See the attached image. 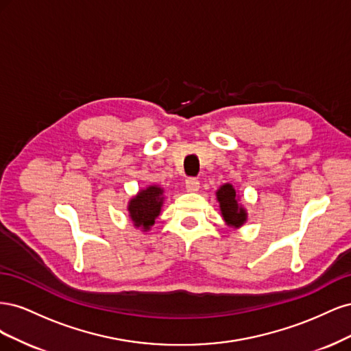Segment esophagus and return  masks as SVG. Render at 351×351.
I'll list each match as a JSON object with an SVG mask.
<instances>
[{
  "mask_svg": "<svg viewBox=\"0 0 351 351\" xmlns=\"http://www.w3.org/2000/svg\"><path fill=\"white\" fill-rule=\"evenodd\" d=\"M186 190H187V192H197V190H199L197 178H193V177L187 178L186 180Z\"/></svg>",
  "mask_w": 351,
  "mask_h": 351,
  "instance_id": "1",
  "label": "esophagus"
}]
</instances>
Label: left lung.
Instances as JSON below:
<instances>
[{
    "label": "left lung",
    "instance_id": "8db88e82",
    "mask_svg": "<svg viewBox=\"0 0 351 351\" xmlns=\"http://www.w3.org/2000/svg\"><path fill=\"white\" fill-rule=\"evenodd\" d=\"M221 217L231 228H241L247 221V210L241 205L237 190L232 184L226 183L217 190Z\"/></svg>",
    "mask_w": 351,
    "mask_h": 351
}]
</instances>
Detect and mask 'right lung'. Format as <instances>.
Masks as SVG:
<instances>
[{
	"label": "right lung",
	"mask_w": 351,
	"mask_h": 351,
	"mask_svg": "<svg viewBox=\"0 0 351 351\" xmlns=\"http://www.w3.org/2000/svg\"><path fill=\"white\" fill-rule=\"evenodd\" d=\"M164 199V189L161 186L151 184L141 189L127 204L133 227L143 232L149 231L155 224V219L161 214Z\"/></svg>",
	"instance_id": "right-lung-1"
}]
</instances>
